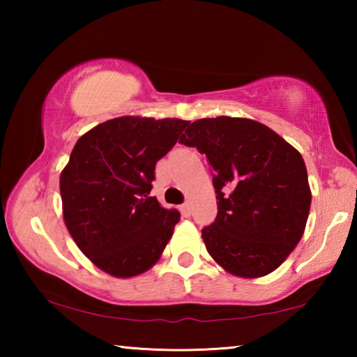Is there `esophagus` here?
<instances>
[{
	"label": "esophagus",
	"mask_w": 357,
	"mask_h": 357,
	"mask_svg": "<svg viewBox=\"0 0 357 357\" xmlns=\"http://www.w3.org/2000/svg\"><path fill=\"white\" fill-rule=\"evenodd\" d=\"M179 209H181V214H183L184 217H189V215H190V213H192V209H190V203H184L183 206H181Z\"/></svg>",
	"instance_id": "1"
}]
</instances>
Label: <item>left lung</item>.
I'll return each mask as SVG.
<instances>
[{
    "label": "left lung",
    "mask_w": 357,
    "mask_h": 357,
    "mask_svg": "<svg viewBox=\"0 0 357 357\" xmlns=\"http://www.w3.org/2000/svg\"><path fill=\"white\" fill-rule=\"evenodd\" d=\"M206 155L214 172L217 217L202 231L227 273L258 279L275 271L304 234L312 190L298 149L249 118L192 123L179 138Z\"/></svg>",
    "instance_id": "8db88e82"
}]
</instances>
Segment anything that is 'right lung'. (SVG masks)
<instances>
[{"mask_svg": "<svg viewBox=\"0 0 357 357\" xmlns=\"http://www.w3.org/2000/svg\"><path fill=\"white\" fill-rule=\"evenodd\" d=\"M189 121L119 116L78 138L59 176L66 228L78 249L118 279L159 261L179 222L149 197L154 168Z\"/></svg>", "mask_w": 357, "mask_h": 357, "instance_id": "right-lung-1", "label": "right lung"}]
</instances>
